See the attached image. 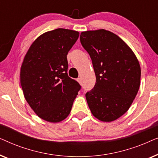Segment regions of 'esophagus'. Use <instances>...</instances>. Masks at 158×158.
<instances>
[{
  "label": "esophagus",
  "mask_w": 158,
  "mask_h": 158,
  "mask_svg": "<svg viewBox=\"0 0 158 158\" xmlns=\"http://www.w3.org/2000/svg\"><path fill=\"white\" fill-rule=\"evenodd\" d=\"M77 82H78L80 84L81 83V78H80V77H78V78L77 79Z\"/></svg>",
  "instance_id": "obj_1"
}]
</instances>
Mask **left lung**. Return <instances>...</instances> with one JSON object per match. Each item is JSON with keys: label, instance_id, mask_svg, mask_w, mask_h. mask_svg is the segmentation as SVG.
Segmentation results:
<instances>
[{"label": "left lung", "instance_id": "8db88e82", "mask_svg": "<svg viewBox=\"0 0 158 158\" xmlns=\"http://www.w3.org/2000/svg\"><path fill=\"white\" fill-rule=\"evenodd\" d=\"M82 46L89 54L96 77L94 89L85 94L93 115L111 122L128 111L140 86L141 68L126 42L105 29L81 32Z\"/></svg>", "mask_w": 158, "mask_h": 158}]
</instances>
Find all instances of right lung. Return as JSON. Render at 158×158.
I'll return each mask as SVG.
<instances>
[{
  "label": "right lung",
  "instance_id": "1",
  "mask_svg": "<svg viewBox=\"0 0 158 158\" xmlns=\"http://www.w3.org/2000/svg\"><path fill=\"white\" fill-rule=\"evenodd\" d=\"M79 32L57 29L38 36L21 67L23 96L39 117L51 123L62 122L70 113L81 85L68 76L67 55Z\"/></svg>",
  "mask_w": 158,
  "mask_h": 158
}]
</instances>
